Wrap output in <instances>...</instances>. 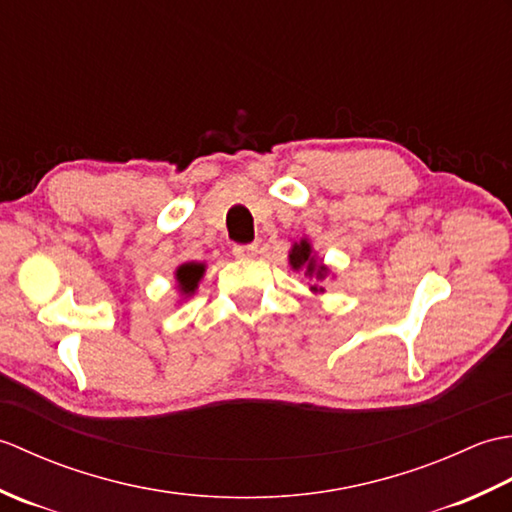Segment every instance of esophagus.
I'll return each mask as SVG.
<instances>
[{"label": "esophagus", "instance_id": "esophagus-1", "mask_svg": "<svg viewBox=\"0 0 512 512\" xmlns=\"http://www.w3.org/2000/svg\"><path fill=\"white\" fill-rule=\"evenodd\" d=\"M257 253V244H237L233 246L235 257H253Z\"/></svg>", "mask_w": 512, "mask_h": 512}]
</instances>
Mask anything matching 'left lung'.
<instances>
[{
    "label": "left lung",
    "mask_w": 512,
    "mask_h": 512,
    "mask_svg": "<svg viewBox=\"0 0 512 512\" xmlns=\"http://www.w3.org/2000/svg\"><path fill=\"white\" fill-rule=\"evenodd\" d=\"M288 259H290V266L292 268H295V270H306V275L314 277L317 281L325 279V277H328V273H330L328 266L317 262V257H314L312 246H310L308 239H301V242L292 244V250H290ZM310 290L312 292H323L325 288L319 286V284H314V286H310Z\"/></svg>",
    "instance_id": "1"
}]
</instances>
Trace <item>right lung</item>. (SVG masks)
<instances>
[{"mask_svg":"<svg viewBox=\"0 0 512 512\" xmlns=\"http://www.w3.org/2000/svg\"><path fill=\"white\" fill-rule=\"evenodd\" d=\"M204 275V264L198 262H189V264H182L176 270V279H178V286L182 290V295H193L195 288H198V281Z\"/></svg>","mask_w":512,"mask_h":512,"instance_id":"right-lung-1","label":"right lung"}]
</instances>
